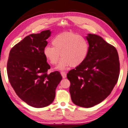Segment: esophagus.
Masks as SVG:
<instances>
[{
    "mask_svg": "<svg viewBox=\"0 0 128 128\" xmlns=\"http://www.w3.org/2000/svg\"><path fill=\"white\" fill-rule=\"evenodd\" d=\"M61 74L63 78H65L66 77V76H67L66 73L64 72H61Z\"/></svg>",
    "mask_w": 128,
    "mask_h": 128,
    "instance_id": "esophagus-1",
    "label": "esophagus"
}]
</instances>
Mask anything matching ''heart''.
<instances>
[{"label": "heart", "mask_w": 128, "mask_h": 128, "mask_svg": "<svg viewBox=\"0 0 128 128\" xmlns=\"http://www.w3.org/2000/svg\"><path fill=\"white\" fill-rule=\"evenodd\" d=\"M51 46H46L43 54L50 64L54 65L62 58L56 69L64 70L69 66L75 67L82 64L88 52L87 40L80 34L64 32L58 34L52 40Z\"/></svg>", "instance_id": "1"}]
</instances>
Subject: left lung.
Masks as SVG:
<instances>
[{
    "instance_id": "8db88e82",
    "label": "left lung",
    "mask_w": 128,
    "mask_h": 128,
    "mask_svg": "<svg viewBox=\"0 0 128 128\" xmlns=\"http://www.w3.org/2000/svg\"><path fill=\"white\" fill-rule=\"evenodd\" d=\"M88 56L83 62L67 75L72 102L90 108L105 99L116 84L120 74L118 53L102 37L88 34Z\"/></svg>"
}]
</instances>
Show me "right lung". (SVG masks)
Segmentation results:
<instances>
[{
	"mask_svg": "<svg viewBox=\"0 0 128 128\" xmlns=\"http://www.w3.org/2000/svg\"><path fill=\"white\" fill-rule=\"evenodd\" d=\"M51 34L48 30L27 36L12 48L7 61L11 86L19 98L35 108L53 102L56 88L62 78L58 71L48 74L51 67L43 51Z\"/></svg>",
	"mask_w": 128,
	"mask_h": 128,
	"instance_id": "1",
	"label": "right lung"
}]
</instances>
